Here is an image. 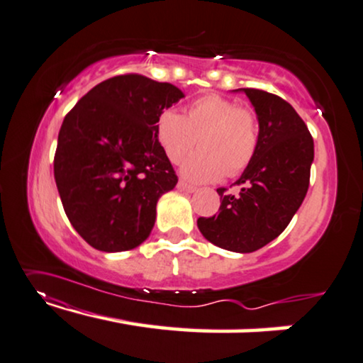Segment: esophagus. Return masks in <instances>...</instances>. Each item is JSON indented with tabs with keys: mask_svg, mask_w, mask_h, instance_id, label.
Segmentation results:
<instances>
[{
	"mask_svg": "<svg viewBox=\"0 0 363 363\" xmlns=\"http://www.w3.org/2000/svg\"><path fill=\"white\" fill-rule=\"evenodd\" d=\"M177 187H179L181 191H184V192H189V194H192V192H196V191H197V187H196V186H191V184H187V182H184V181H179V182H177Z\"/></svg>",
	"mask_w": 363,
	"mask_h": 363,
	"instance_id": "1",
	"label": "esophagus"
}]
</instances>
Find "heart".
Returning a JSON list of instances; mask_svg holds the SVG:
<instances>
[{
  "mask_svg": "<svg viewBox=\"0 0 363 363\" xmlns=\"http://www.w3.org/2000/svg\"><path fill=\"white\" fill-rule=\"evenodd\" d=\"M156 138L171 163L191 153L197 140L200 151L182 164L181 172L196 182L238 176L257 153L261 128L256 112L236 101L207 94L191 102L186 116L166 109L156 121Z\"/></svg>",
  "mask_w": 363,
  "mask_h": 363,
  "instance_id": "obj_1",
  "label": "heart"
}]
</instances>
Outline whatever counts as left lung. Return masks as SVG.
I'll return each mask as SVG.
<instances>
[{
	"label": "left lung",
	"instance_id": "8db88e82",
	"mask_svg": "<svg viewBox=\"0 0 363 363\" xmlns=\"http://www.w3.org/2000/svg\"><path fill=\"white\" fill-rule=\"evenodd\" d=\"M236 91L250 97L257 113V153L235 182L240 194L216 189L220 213L200 216L197 226L221 250L252 252L282 233L300 208L310 186L315 143L306 123L282 97L252 88Z\"/></svg>",
	"mask_w": 363,
	"mask_h": 363
}]
</instances>
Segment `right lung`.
Masks as SVG:
<instances>
[{"mask_svg":"<svg viewBox=\"0 0 363 363\" xmlns=\"http://www.w3.org/2000/svg\"><path fill=\"white\" fill-rule=\"evenodd\" d=\"M182 97L174 84L121 74L65 117L53 174L69 223L94 250L128 251L150 236L158 199L177 184L156 121Z\"/></svg>","mask_w":363,"mask_h":363,"instance_id":"obj_1","label":"right lung"}]
</instances>
